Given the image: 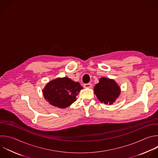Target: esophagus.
Instances as JSON below:
<instances>
[{
  "instance_id": "1",
  "label": "esophagus",
  "mask_w": 158,
  "mask_h": 158,
  "mask_svg": "<svg viewBox=\"0 0 158 158\" xmlns=\"http://www.w3.org/2000/svg\"><path fill=\"white\" fill-rule=\"evenodd\" d=\"M84 87L85 88H91L92 87V84L91 83H87V84H84Z\"/></svg>"
}]
</instances>
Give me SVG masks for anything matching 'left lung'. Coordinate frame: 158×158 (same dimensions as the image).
Listing matches in <instances>:
<instances>
[{"label":"left lung","instance_id":"obj_1","mask_svg":"<svg viewBox=\"0 0 158 158\" xmlns=\"http://www.w3.org/2000/svg\"><path fill=\"white\" fill-rule=\"evenodd\" d=\"M94 90L98 100L106 105L115 102L120 94V89L115 81L106 77L99 79Z\"/></svg>","mask_w":158,"mask_h":158}]
</instances>
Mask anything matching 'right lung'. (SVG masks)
Listing matches in <instances>:
<instances>
[{"label": "right lung", "instance_id": "1", "mask_svg": "<svg viewBox=\"0 0 158 158\" xmlns=\"http://www.w3.org/2000/svg\"><path fill=\"white\" fill-rule=\"evenodd\" d=\"M82 87L68 77L58 78L46 84L43 92L44 98L52 106L64 109L76 100Z\"/></svg>", "mask_w": 158, "mask_h": 158}]
</instances>
